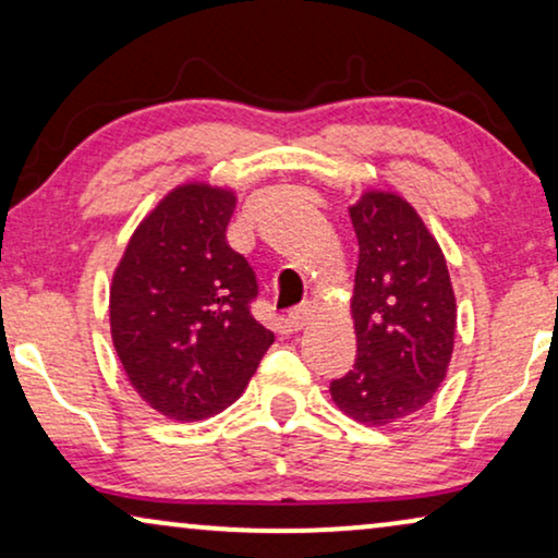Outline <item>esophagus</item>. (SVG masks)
<instances>
[{
  "mask_svg": "<svg viewBox=\"0 0 558 558\" xmlns=\"http://www.w3.org/2000/svg\"><path fill=\"white\" fill-rule=\"evenodd\" d=\"M287 319H289V327H292V330H304L312 319V307L310 304H302V307L289 312Z\"/></svg>",
  "mask_w": 558,
  "mask_h": 558,
  "instance_id": "obj_1",
  "label": "esophagus"
}]
</instances>
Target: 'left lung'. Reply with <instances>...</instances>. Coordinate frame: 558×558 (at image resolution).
<instances>
[{"instance_id": "obj_1", "label": "left lung", "mask_w": 558, "mask_h": 558, "mask_svg": "<svg viewBox=\"0 0 558 558\" xmlns=\"http://www.w3.org/2000/svg\"><path fill=\"white\" fill-rule=\"evenodd\" d=\"M357 235V357L332 380L335 407L365 426L424 409L447 376L457 304L439 243L401 195L368 190L350 205Z\"/></svg>"}]
</instances>
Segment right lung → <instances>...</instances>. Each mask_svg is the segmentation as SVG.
Instances as JSON below:
<instances>
[{
  "instance_id": "add662e5",
  "label": "right lung",
  "mask_w": 558,
  "mask_h": 558,
  "mask_svg": "<svg viewBox=\"0 0 558 558\" xmlns=\"http://www.w3.org/2000/svg\"><path fill=\"white\" fill-rule=\"evenodd\" d=\"M235 193L185 182L136 226L113 271L111 340L129 384L174 422L231 407L274 342L256 274L226 241Z\"/></svg>"
}]
</instances>
